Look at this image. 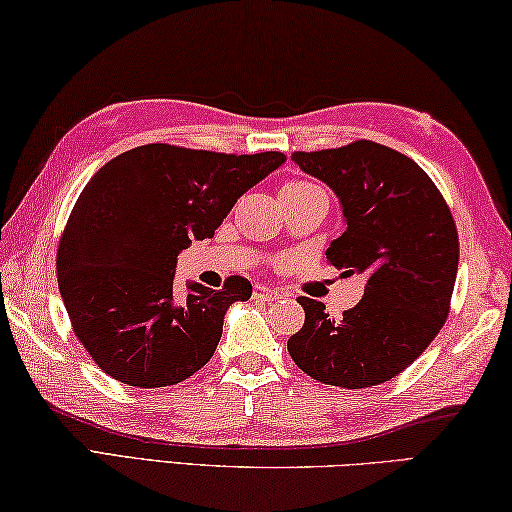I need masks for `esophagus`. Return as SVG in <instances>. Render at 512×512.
Masks as SVG:
<instances>
[{"mask_svg": "<svg viewBox=\"0 0 512 512\" xmlns=\"http://www.w3.org/2000/svg\"><path fill=\"white\" fill-rule=\"evenodd\" d=\"M280 295L282 293L277 291V288H268V286H262V284H257L253 288V300H257V302H273Z\"/></svg>", "mask_w": 512, "mask_h": 512, "instance_id": "1", "label": "esophagus"}]
</instances>
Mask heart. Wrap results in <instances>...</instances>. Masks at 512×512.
<instances>
[{"instance_id": "1", "label": "heart", "mask_w": 512, "mask_h": 512, "mask_svg": "<svg viewBox=\"0 0 512 512\" xmlns=\"http://www.w3.org/2000/svg\"><path fill=\"white\" fill-rule=\"evenodd\" d=\"M304 188H311V185L304 181H288V183H284L282 190H304Z\"/></svg>"}]
</instances>
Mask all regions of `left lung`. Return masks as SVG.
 Returning <instances> with one entry per match:
<instances>
[{
    "instance_id": "left-lung-1",
    "label": "left lung",
    "mask_w": 512,
    "mask_h": 512,
    "mask_svg": "<svg viewBox=\"0 0 512 512\" xmlns=\"http://www.w3.org/2000/svg\"><path fill=\"white\" fill-rule=\"evenodd\" d=\"M291 159L336 192L347 230L331 241L327 259L367 284L342 318L297 297L304 327L288 338V353L324 385L385 383L421 356L450 313L459 268L452 212L421 167L374 141Z\"/></svg>"
}]
</instances>
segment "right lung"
<instances>
[{
    "label": "right lung",
    "mask_w": 512,
    "mask_h": 512,
    "mask_svg": "<svg viewBox=\"0 0 512 512\" xmlns=\"http://www.w3.org/2000/svg\"><path fill=\"white\" fill-rule=\"evenodd\" d=\"M282 152L219 154L165 143L134 147L91 176L58 248V286L71 327L96 365L132 387L190 378L215 353L230 304L253 286L190 282L174 291L176 257L210 239Z\"/></svg>",
    "instance_id": "1"
}]
</instances>
